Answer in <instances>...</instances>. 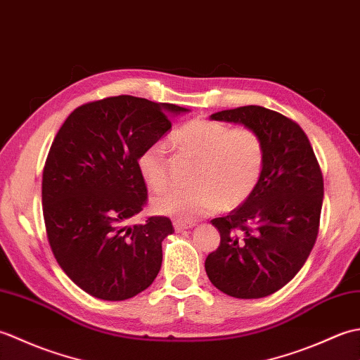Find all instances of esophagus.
Returning a JSON list of instances; mask_svg holds the SVG:
<instances>
[{
	"label": "esophagus",
	"mask_w": 360,
	"mask_h": 360,
	"mask_svg": "<svg viewBox=\"0 0 360 360\" xmlns=\"http://www.w3.org/2000/svg\"><path fill=\"white\" fill-rule=\"evenodd\" d=\"M174 229L178 232H181V231H186V229H192L193 227V224L192 223H182V221H174Z\"/></svg>",
	"instance_id": "esophagus-1"
}]
</instances>
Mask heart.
<instances>
[{"label": "heart", "instance_id": "obj_1", "mask_svg": "<svg viewBox=\"0 0 360 360\" xmlns=\"http://www.w3.org/2000/svg\"><path fill=\"white\" fill-rule=\"evenodd\" d=\"M173 148L195 164L187 188H168L153 196L160 215L195 221L217 209L233 210L255 192L264 168V143L255 129L232 128L223 122L193 119L170 136ZM137 170L151 190L167 184L162 143H151L137 158Z\"/></svg>", "mask_w": 360, "mask_h": 360}]
</instances>
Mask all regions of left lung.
<instances>
[{"label": "left lung", "instance_id": "1", "mask_svg": "<svg viewBox=\"0 0 360 360\" xmlns=\"http://www.w3.org/2000/svg\"><path fill=\"white\" fill-rule=\"evenodd\" d=\"M210 119L255 129L264 143V168L246 202L212 219L221 243L205 258V272L231 297H267L295 277L314 248L323 176L308 136L283 114L249 105Z\"/></svg>", "mask_w": 360, "mask_h": 360}]
</instances>
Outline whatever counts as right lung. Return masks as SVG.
Returning <instances> with one entry per match:
<instances>
[{
  "label": "right lung",
  "instance_id": "right-lung-1",
  "mask_svg": "<svg viewBox=\"0 0 360 360\" xmlns=\"http://www.w3.org/2000/svg\"><path fill=\"white\" fill-rule=\"evenodd\" d=\"M133 96L75 108L46 159L41 200L52 254L75 285L101 300H127L147 289L162 264L167 217L129 221L147 204L137 158L187 112Z\"/></svg>",
  "mask_w": 360,
  "mask_h": 360
}]
</instances>
